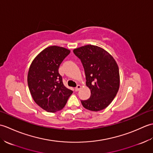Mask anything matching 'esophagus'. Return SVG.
<instances>
[{
  "label": "esophagus",
  "instance_id": "obj_1",
  "mask_svg": "<svg viewBox=\"0 0 153 153\" xmlns=\"http://www.w3.org/2000/svg\"><path fill=\"white\" fill-rule=\"evenodd\" d=\"M81 87H82V86H81L80 85H77L76 88H75V91H78L81 89Z\"/></svg>",
  "mask_w": 153,
  "mask_h": 153
}]
</instances>
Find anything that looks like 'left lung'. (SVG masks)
I'll use <instances>...</instances> for the list:
<instances>
[{
    "instance_id": "left-lung-1",
    "label": "left lung",
    "mask_w": 153,
    "mask_h": 153,
    "mask_svg": "<svg viewBox=\"0 0 153 153\" xmlns=\"http://www.w3.org/2000/svg\"><path fill=\"white\" fill-rule=\"evenodd\" d=\"M74 53L82 61L86 85L91 90L89 99L81 100L83 106L95 112L105 109L119 89L120 74L116 62L108 52L95 45L75 48Z\"/></svg>"
}]
</instances>
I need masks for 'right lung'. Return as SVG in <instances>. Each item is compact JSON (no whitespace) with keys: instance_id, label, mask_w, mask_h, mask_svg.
<instances>
[{"instance_id":"right-lung-1","label":"right lung","mask_w":153,"mask_h":153,"mask_svg":"<svg viewBox=\"0 0 153 153\" xmlns=\"http://www.w3.org/2000/svg\"><path fill=\"white\" fill-rule=\"evenodd\" d=\"M70 51L51 46L42 51L31 64L27 75L29 89L34 101L48 112L62 109L72 94L64 85L58 68Z\"/></svg>"}]
</instances>
